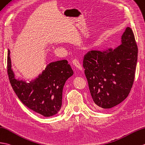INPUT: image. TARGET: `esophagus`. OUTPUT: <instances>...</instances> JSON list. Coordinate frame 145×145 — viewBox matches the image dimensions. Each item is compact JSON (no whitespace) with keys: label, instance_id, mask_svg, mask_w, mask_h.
Wrapping results in <instances>:
<instances>
[{"label":"esophagus","instance_id":"obj_1","mask_svg":"<svg viewBox=\"0 0 145 145\" xmlns=\"http://www.w3.org/2000/svg\"><path fill=\"white\" fill-rule=\"evenodd\" d=\"M72 63L73 64V65L75 66L76 68L79 70H81V71H82V65H81V64L80 63L79 61L77 59H74L73 61H72Z\"/></svg>","mask_w":145,"mask_h":145}]
</instances>
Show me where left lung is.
Wrapping results in <instances>:
<instances>
[{
	"label": "left lung",
	"instance_id": "8db88e82",
	"mask_svg": "<svg viewBox=\"0 0 145 145\" xmlns=\"http://www.w3.org/2000/svg\"><path fill=\"white\" fill-rule=\"evenodd\" d=\"M137 57L135 39L129 27L116 48L90 50L85 56L83 66L96 107L112 108L127 98L133 83Z\"/></svg>",
	"mask_w": 145,
	"mask_h": 145
}]
</instances>
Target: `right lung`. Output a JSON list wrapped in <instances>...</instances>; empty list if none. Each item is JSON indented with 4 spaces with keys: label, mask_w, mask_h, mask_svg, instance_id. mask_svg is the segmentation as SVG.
<instances>
[{
    "label": "right lung",
    "mask_w": 145,
    "mask_h": 145,
    "mask_svg": "<svg viewBox=\"0 0 145 145\" xmlns=\"http://www.w3.org/2000/svg\"><path fill=\"white\" fill-rule=\"evenodd\" d=\"M10 54L8 49V75L19 99L29 109L44 117L58 113L62 106L63 88L66 81L73 74L68 61L62 60L49 63L41 73L28 83L15 77Z\"/></svg>",
    "instance_id": "1"
}]
</instances>
